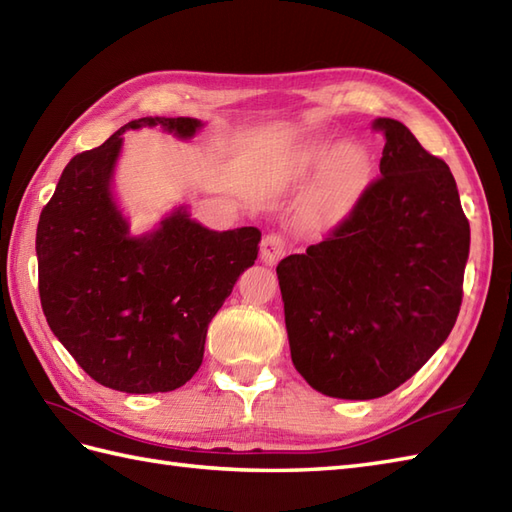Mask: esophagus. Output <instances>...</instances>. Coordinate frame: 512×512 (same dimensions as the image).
Instances as JSON below:
<instances>
[{"mask_svg":"<svg viewBox=\"0 0 512 512\" xmlns=\"http://www.w3.org/2000/svg\"><path fill=\"white\" fill-rule=\"evenodd\" d=\"M287 253V242L283 235L279 233H268L264 240H261V248H259V257L264 264L274 266L277 261Z\"/></svg>","mask_w":512,"mask_h":512,"instance_id":"34e87169","label":"esophagus"}]
</instances>
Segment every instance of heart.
<instances>
[{"instance_id":"b5f03b06","label":"heart","mask_w":512,"mask_h":512,"mask_svg":"<svg viewBox=\"0 0 512 512\" xmlns=\"http://www.w3.org/2000/svg\"><path fill=\"white\" fill-rule=\"evenodd\" d=\"M329 156L332 157L331 161L328 160ZM326 161L330 164L324 168L318 192V209L324 216H337L350 207V203L357 199V194L368 183L370 153L361 144H342L333 153L331 140L313 142L305 153V166L320 168Z\"/></svg>"}]
</instances>
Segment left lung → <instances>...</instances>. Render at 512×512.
Here are the masks:
<instances>
[{
  "instance_id": "obj_1",
  "label": "left lung",
  "mask_w": 512,
  "mask_h": 512,
  "mask_svg": "<svg viewBox=\"0 0 512 512\" xmlns=\"http://www.w3.org/2000/svg\"><path fill=\"white\" fill-rule=\"evenodd\" d=\"M381 177L350 214L277 274L292 361L324 396H387L448 339L463 303L469 220L456 181L400 121Z\"/></svg>"
}]
</instances>
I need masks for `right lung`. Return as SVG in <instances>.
<instances>
[{
    "label": "right lung",
    "mask_w": 512,
    "mask_h": 512,
    "mask_svg": "<svg viewBox=\"0 0 512 512\" xmlns=\"http://www.w3.org/2000/svg\"><path fill=\"white\" fill-rule=\"evenodd\" d=\"M162 125L190 138L201 121L144 116L62 170L36 229L38 294L49 329L103 387L173 391L203 363L207 326L259 253L261 231H209L183 207L134 238L110 181L123 131Z\"/></svg>",
    "instance_id": "obj_1"
}]
</instances>
